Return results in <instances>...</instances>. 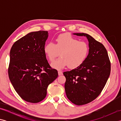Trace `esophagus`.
Returning <instances> with one entry per match:
<instances>
[{"label": "esophagus", "instance_id": "34e87169", "mask_svg": "<svg viewBox=\"0 0 121 121\" xmlns=\"http://www.w3.org/2000/svg\"><path fill=\"white\" fill-rule=\"evenodd\" d=\"M58 75H59V76H60V75H63V73H62V71H58Z\"/></svg>", "mask_w": 121, "mask_h": 121}]
</instances>
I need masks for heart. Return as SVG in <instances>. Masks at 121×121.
<instances>
[{"instance_id": "obj_1", "label": "heart", "mask_w": 121, "mask_h": 121, "mask_svg": "<svg viewBox=\"0 0 121 121\" xmlns=\"http://www.w3.org/2000/svg\"><path fill=\"white\" fill-rule=\"evenodd\" d=\"M44 52L50 62L61 57L51 63L54 69L61 70L66 66L72 69L79 67L85 61L88 55L89 48L86 42L79 40L68 33L58 35L56 43L49 42L44 47Z\"/></svg>"}]
</instances>
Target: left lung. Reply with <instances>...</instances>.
Masks as SVG:
<instances>
[{"label":"left lung","instance_id":"8db88e82","mask_svg":"<svg viewBox=\"0 0 121 121\" xmlns=\"http://www.w3.org/2000/svg\"><path fill=\"white\" fill-rule=\"evenodd\" d=\"M85 36L89 42V53L79 67L63 72L68 98L78 106L86 104L98 97L106 84L111 72V63L104 46L85 33H74Z\"/></svg>","mask_w":121,"mask_h":121}]
</instances>
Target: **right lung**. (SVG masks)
<instances>
[{"label":"right lung","mask_w":121,"mask_h":121,"mask_svg":"<svg viewBox=\"0 0 121 121\" xmlns=\"http://www.w3.org/2000/svg\"><path fill=\"white\" fill-rule=\"evenodd\" d=\"M47 31L30 33L16 41L10 52L8 75L17 94L25 101L38 103L45 99L49 85L57 78L44 52Z\"/></svg>","instance_id":"obj_1"}]
</instances>
